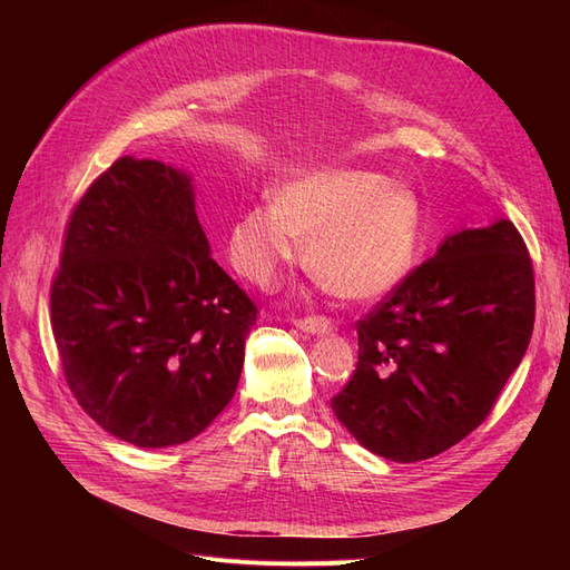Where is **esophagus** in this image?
I'll return each mask as SVG.
<instances>
[{"label": "esophagus", "mask_w": 570, "mask_h": 570, "mask_svg": "<svg viewBox=\"0 0 570 570\" xmlns=\"http://www.w3.org/2000/svg\"><path fill=\"white\" fill-rule=\"evenodd\" d=\"M295 325L304 333H331L333 331V321L325 316H304L295 318Z\"/></svg>", "instance_id": "esophagus-1"}]
</instances>
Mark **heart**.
I'll return each mask as SVG.
<instances>
[{
    "instance_id": "obj_1",
    "label": "heart",
    "mask_w": 570,
    "mask_h": 570,
    "mask_svg": "<svg viewBox=\"0 0 570 570\" xmlns=\"http://www.w3.org/2000/svg\"><path fill=\"white\" fill-rule=\"evenodd\" d=\"M271 202L239 214L228 230L233 268L258 287L302 262L306 239L323 285L352 302L385 297L416 264L423 214L402 180L350 168L304 170L275 183Z\"/></svg>"
}]
</instances>
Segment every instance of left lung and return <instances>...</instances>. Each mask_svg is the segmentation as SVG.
Here are the masks:
<instances>
[{"label": "left lung", "mask_w": 570, "mask_h": 570, "mask_svg": "<svg viewBox=\"0 0 570 570\" xmlns=\"http://www.w3.org/2000/svg\"><path fill=\"white\" fill-rule=\"evenodd\" d=\"M532 323V262L513 223L450 235L356 323V371L331 406L377 456L442 454L488 419Z\"/></svg>", "instance_id": "left-lung-1"}]
</instances>
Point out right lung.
I'll return each instance as SVG.
<instances>
[{
  "mask_svg": "<svg viewBox=\"0 0 570 570\" xmlns=\"http://www.w3.org/2000/svg\"><path fill=\"white\" fill-rule=\"evenodd\" d=\"M51 333L88 416L135 446L183 444L228 406L256 306L214 258L183 170L120 157L68 218Z\"/></svg>",
  "mask_w": 570,
  "mask_h": 570,
  "instance_id": "1",
  "label": "right lung"
}]
</instances>
